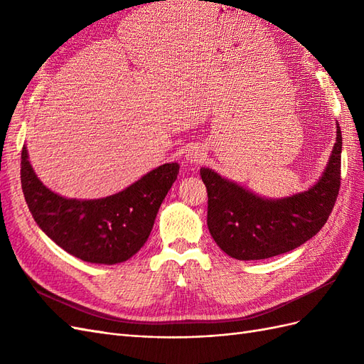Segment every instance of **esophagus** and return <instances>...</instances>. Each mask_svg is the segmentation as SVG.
Wrapping results in <instances>:
<instances>
[{
  "label": "esophagus",
  "mask_w": 364,
  "mask_h": 364,
  "mask_svg": "<svg viewBox=\"0 0 364 364\" xmlns=\"http://www.w3.org/2000/svg\"><path fill=\"white\" fill-rule=\"evenodd\" d=\"M186 160L191 164H201L206 160V152H204V149L201 146H193L189 149L188 154H186Z\"/></svg>",
  "instance_id": "34e87169"
}]
</instances>
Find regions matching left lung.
<instances>
[{"instance_id": "obj_1", "label": "left lung", "mask_w": 364, "mask_h": 364, "mask_svg": "<svg viewBox=\"0 0 364 364\" xmlns=\"http://www.w3.org/2000/svg\"><path fill=\"white\" fill-rule=\"evenodd\" d=\"M341 132L329 163L309 191L282 200L262 198L208 167L200 175L208 189V228L223 252L237 259H264L306 243L328 221L341 176Z\"/></svg>"}]
</instances>
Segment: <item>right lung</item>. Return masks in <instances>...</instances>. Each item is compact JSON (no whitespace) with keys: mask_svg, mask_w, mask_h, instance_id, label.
<instances>
[{"mask_svg":"<svg viewBox=\"0 0 364 364\" xmlns=\"http://www.w3.org/2000/svg\"><path fill=\"white\" fill-rule=\"evenodd\" d=\"M178 172L166 163L110 197L72 200L46 188L21 151V188L36 225L70 255L97 264L123 263L144 246Z\"/></svg>","mask_w":364,"mask_h":364,"instance_id":"obj_1","label":"right lung"}]
</instances>
